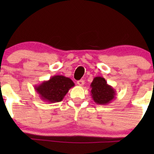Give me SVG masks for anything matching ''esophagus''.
Wrapping results in <instances>:
<instances>
[{"instance_id":"obj_1","label":"esophagus","mask_w":154,"mask_h":154,"mask_svg":"<svg viewBox=\"0 0 154 154\" xmlns=\"http://www.w3.org/2000/svg\"><path fill=\"white\" fill-rule=\"evenodd\" d=\"M77 83H78V85H80V86H83L85 83H84L83 80H80V81H77Z\"/></svg>"}]
</instances>
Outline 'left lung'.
Returning <instances> with one entry per match:
<instances>
[{
	"mask_svg": "<svg viewBox=\"0 0 154 154\" xmlns=\"http://www.w3.org/2000/svg\"><path fill=\"white\" fill-rule=\"evenodd\" d=\"M92 98L97 104H109L116 98V91L112 86L107 84L104 78L97 76L94 78L90 84Z\"/></svg>",
	"mask_w": 154,
	"mask_h": 154,
	"instance_id": "obj_1",
	"label": "left lung"
}]
</instances>
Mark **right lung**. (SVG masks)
<instances>
[{"label": "right lung", "instance_id": "1", "mask_svg": "<svg viewBox=\"0 0 154 154\" xmlns=\"http://www.w3.org/2000/svg\"><path fill=\"white\" fill-rule=\"evenodd\" d=\"M74 85V83L69 78L56 75L52 76L48 81L35 85L34 89L41 100L48 103H55L61 102L69 90Z\"/></svg>", "mask_w": 154, "mask_h": 154}]
</instances>
